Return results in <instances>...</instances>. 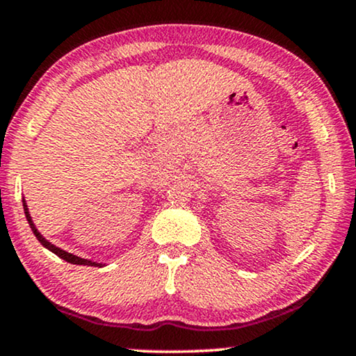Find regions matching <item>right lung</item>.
Returning <instances> with one entry per match:
<instances>
[{"label": "right lung", "mask_w": 356, "mask_h": 356, "mask_svg": "<svg viewBox=\"0 0 356 356\" xmlns=\"http://www.w3.org/2000/svg\"><path fill=\"white\" fill-rule=\"evenodd\" d=\"M22 207H24V213H26V218H28V222H29V225H31V230L34 232L35 238H38V240L40 241V245H42L44 248H47L49 251H52L54 254H57L58 258H62L64 261H67V263H72V264H82V266H95V268H97V266H98V268H102V266H103L102 263H97V261L83 259V258H80V256H75V254H72V253H67V251L60 250V248H57L56 245H52L51 241H47L46 238H44L42 235H40V233L38 232V228H35V225L33 223V218H31V213H29L28 205H26V200H22Z\"/></svg>", "instance_id": "obj_1"}]
</instances>
